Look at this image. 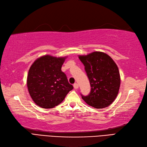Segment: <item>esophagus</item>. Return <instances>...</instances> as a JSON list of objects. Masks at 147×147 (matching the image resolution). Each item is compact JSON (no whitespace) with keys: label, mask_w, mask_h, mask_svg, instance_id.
Here are the masks:
<instances>
[{"label":"esophagus","mask_w":147,"mask_h":147,"mask_svg":"<svg viewBox=\"0 0 147 147\" xmlns=\"http://www.w3.org/2000/svg\"><path fill=\"white\" fill-rule=\"evenodd\" d=\"M74 89H78V88H79V85H78V84H77V83H75L74 84Z\"/></svg>","instance_id":"esophagus-1"}]
</instances>
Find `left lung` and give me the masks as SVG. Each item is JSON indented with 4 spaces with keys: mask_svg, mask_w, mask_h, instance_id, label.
<instances>
[{
    "mask_svg": "<svg viewBox=\"0 0 147 147\" xmlns=\"http://www.w3.org/2000/svg\"><path fill=\"white\" fill-rule=\"evenodd\" d=\"M90 84V92L82 98L88 105L97 109L109 106L118 95L120 86L118 68L108 55L95 51L79 56Z\"/></svg>",
    "mask_w": 147,
    "mask_h": 147,
    "instance_id": "1",
    "label": "left lung"
}]
</instances>
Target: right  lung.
<instances>
[{"label":"right lung","mask_w":147,"mask_h":147,"mask_svg":"<svg viewBox=\"0 0 147 147\" xmlns=\"http://www.w3.org/2000/svg\"><path fill=\"white\" fill-rule=\"evenodd\" d=\"M65 59L46 55L37 59L29 68L27 78L29 93L41 107L48 109L58 106L74 89L61 70Z\"/></svg>","instance_id":"right-lung-1"}]
</instances>
